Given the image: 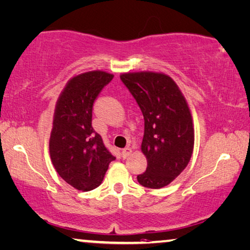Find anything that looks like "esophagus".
I'll list each match as a JSON object with an SVG mask.
<instances>
[{"label": "esophagus", "mask_w": 250, "mask_h": 250, "mask_svg": "<svg viewBox=\"0 0 250 250\" xmlns=\"http://www.w3.org/2000/svg\"><path fill=\"white\" fill-rule=\"evenodd\" d=\"M130 153H132V149H130L129 147H125V148L122 151V157H123V159H124V160L127 159Z\"/></svg>", "instance_id": "obj_1"}]
</instances>
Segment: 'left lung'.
Segmentation results:
<instances>
[{"instance_id":"obj_1","label":"left lung","mask_w":250,"mask_h":250,"mask_svg":"<svg viewBox=\"0 0 250 250\" xmlns=\"http://www.w3.org/2000/svg\"><path fill=\"white\" fill-rule=\"evenodd\" d=\"M121 80L135 99L144 117L142 152L147 159L137 181L160 189L179 176L193 152L194 129L188 104L170 77L156 72H133Z\"/></svg>"}]
</instances>
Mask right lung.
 <instances>
[{
  "mask_svg": "<svg viewBox=\"0 0 250 250\" xmlns=\"http://www.w3.org/2000/svg\"><path fill=\"white\" fill-rule=\"evenodd\" d=\"M113 75L89 71L67 83L56 106L50 136V156L64 181L77 190L90 191L101 186L115 157L91 126L94 104Z\"/></svg>",
  "mask_w": 250,
  "mask_h": 250,
  "instance_id": "right-lung-1",
  "label": "right lung"
}]
</instances>
